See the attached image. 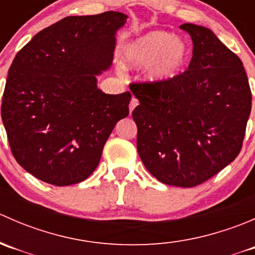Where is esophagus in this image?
Segmentation results:
<instances>
[{"label": "esophagus", "mask_w": 255, "mask_h": 255, "mask_svg": "<svg viewBox=\"0 0 255 255\" xmlns=\"http://www.w3.org/2000/svg\"><path fill=\"white\" fill-rule=\"evenodd\" d=\"M138 106V100L135 97H132L130 100V104H129V112H133V110Z\"/></svg>", "instance_id": "esophagus-1"}]
</instances>
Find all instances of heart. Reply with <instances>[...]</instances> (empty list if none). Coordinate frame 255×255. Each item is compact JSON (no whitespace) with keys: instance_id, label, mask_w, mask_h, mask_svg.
<instances>
[{"instance_id":"1","label":"heart","mask_w":255,"mask_h":255,"mask_svg":"<svg viewBox=\"0 0 255 255\" xmlns=\"http://www.w3.org/2000/svg\"><path fill=\"white\" fill-rule=\"evenodd\" d=\"M190 58L187 43L164 30H151L126 45L122 61L127 68L148 65L145 78L151 82L173 79Z\"/></svg>"}]
</instances>
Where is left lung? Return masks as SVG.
<instances>
[{
    "mask_svg": "<svg viewBox=\"0 0 255 255\" xmlns=\"http://www.w3.org/2000/svg\"><path fill=\"white\" fill-rule=\"evenodd\" d=\"M192 39L189 69L161 82L132 84L137 149L146 170L166 185L194 187L232 163L252 109L243 63L211 29L180 25Z\"/></svg>",
    "mask_w": 255,
    "mask_h": 255,
    "instance_id": "1",
    "label": "left lung"
}]
</instances>
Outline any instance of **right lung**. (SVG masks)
<instances>
[{"mask_svg": "<svg viewBox=\"0 0 255 255\" xmlns=\"http://www.w3.org/2000/svg\"><path fill=\"white\" fill-rule=\"evenodd\" d=\"M127 18L113 11L63 18L18 51L1 116L14 159L37 179L55 186L84 181L129 113L130 92L105 94L96 78L111 66Z\"/></svg>", "mask_w": 255, "mask_h": 255, "instance_id": "obj_1", "label": "right lung"}]
</instances>
